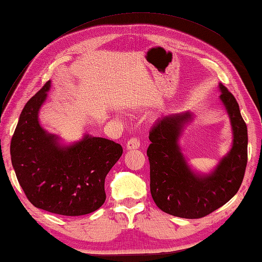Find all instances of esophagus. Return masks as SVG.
I'll use <instances>...</instances> for the list:
<instances>
[{"mask_svg": "<svg viewBox=\"0 0 262 262\" xmlns=\"http://www.w3.org/2000/svg\"><path fill=\"white\" fill-rule=\"evenodd\" d=\"M140 145H141L140 138L132 137L127 142V149H136V148L140 147Z\"/></svg>", "mask_w": 262, "mask_h": 262, "instance_id": "obj_1", "label": "esophagus"}]
</instances>
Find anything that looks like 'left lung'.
<instances>
[{
  "label": "left lung",
  "mask_w": 262,
  "mask_h": 262,
  "mask_svg": "<svg viewBox=\"0 0 262 262\" xmlns=\"http://www.w3.org/2000/svg\"><path fill=\"white\" fill-rule=\"evenodd\" d=\"M221 100L231 118L233 146L210 176L200 178L187 165L178 145L189 113L165 116L149 132L151 193L158 207L182 219H202L225 205L241 187L248 163V129L238 103L227 88L220 84Z\"/></svg>",
  "instance_id": "left-lung-1"
}]
</instances>
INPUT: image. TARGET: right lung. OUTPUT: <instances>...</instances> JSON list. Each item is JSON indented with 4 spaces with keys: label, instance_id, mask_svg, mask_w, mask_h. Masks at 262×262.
Instances as JSON below:
<instances>
[{
    "label": "right lung",
    "instance_id": "obj_1",
    "mask_svg": "<svg viewBox=\"0 0 262 262\" xmlns=\"http://www.w3.org/2000/svg\"><path fill=\"white\" fill-rule=\"evenodd\" d=\"M46 82L22 109L10 145L16 179L37 208L64 216L93 213L105 200L104 179L122 154L120 144L84 136L60 147L42 129L38 111L47 97Z\"/></svg>",
    "mask_w": 262,
    "mask_h": 262
}]
</instances>
